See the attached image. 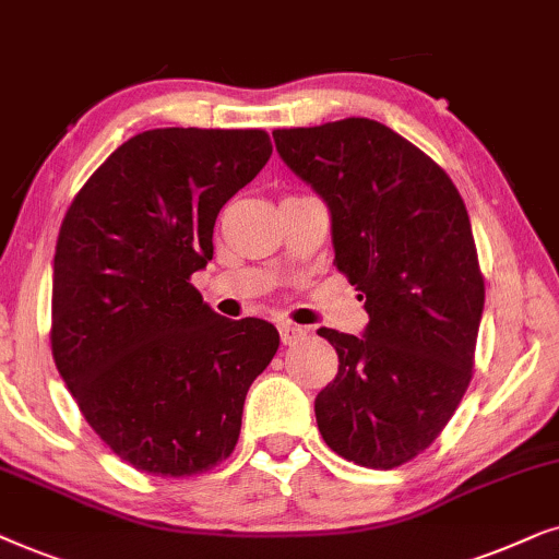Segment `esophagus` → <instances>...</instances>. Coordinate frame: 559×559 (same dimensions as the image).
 I'll list each match as a JSON object with an SVG mask.
<instances>
[{
    "label": "esophagus",
    "instance_id": "obj_1",
    "mask_svg": "<svg viewBox=\"0 0 559 559\" xmlns=\"http://www.w3.org/2000/svg\"><path fill=\"white\" fill-rule=\"evenodd\" d=\"M278 332H281V342H284V345H294V342L307 337V330H304V326H299V324H292V322L278 324Z\"/></svg>",
    "mask_w": 559,
    "mask_h": 559
}]
</instances>
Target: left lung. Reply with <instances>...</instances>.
Here are the masks:
<instances>
[{
	"instance_id": "8db88e82",
	"label": "left lung",
	"mask_w": 559,
	"mask_h": 559,
	"mask_svg": "<svg viewBox=\"0 0 559 559\" xmlns=\"http://www.w3.org/2000/svg\"><path fill=\"white\" fill-rule=\"evenodd\" d=\"M273 140L330 210L334 263L370 317L360 337L317 332L340 357L317 427L349 463L391 471L437 440L473 378L486 286L471 217L450 176L376 119Z\"/></svg>"
}]
</instances>
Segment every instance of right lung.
Instances as JSON below:
<instances>
[{
    "label": "right lung",
    "mask_w": 559,
    "mask_h": 559,
    "mask_svg": "<svg viewBox=\"0 0 559 559\" xmlns=\"http://www.w3.org/2000/svg\"><path fill=\"white\" fill-rule=\"evenodd\" d=\"M263 130H147L76 193L53 258V360L119 460L183 478L240 437L252 381L278 349L263 319L219 317L189 284L222 206L271 158Z\"/></svg>",
    "instance_id": "1"
}]
</instances>
